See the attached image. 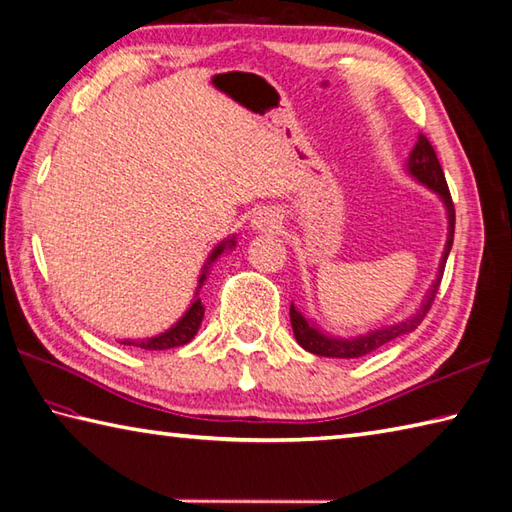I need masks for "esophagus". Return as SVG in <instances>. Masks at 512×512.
Segmentation results:
<instances>
[{"mask_svg": "<svg viewBox=\"0 0 512 512\" xmlns=\"http://www.w3.org/2000/svg\"><path fill=\"white\" fill-rule=\"evenodd\" d=\"M253 228L255 230H273V228H277V217L270 213V210H259L253 219Z\"/></svg>", "mask_w": 512, "mask_h": 512, "instance_id": "obj_1", "label": "esophagus"}]
</instances>
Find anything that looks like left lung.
Here are the masks:
<instances>
[{
  "instance_id": "8db88e82",
  "label": "left lung",
  "mask_w": 512,
  "mask_h": 512,
  "mask_svg": "<svg viewBox=\"0 0 512 512\" xmlns=\"http://www.w3.org/2000/svg\"><path fill=\"white\" fill-rule=\"evenodd\" d=\"M406 170L410 175H413L417 182H422L424 186H428L433 193H437L442 197V202L446 206V215H448V239H446V248H444V255H442V262H439V270H437V279L430 286V290L424 297L422 306L417 308L415 315H410L408 319L393 326H386V328H377L373 333H366V335H359V337H333V335H326L324 330H319L315 324H310L308 319L299 313V310L290 304V324H293V333L297 344L302 346L304 350L319 357H335V359H355V357H364L368 353H373V350L386 346L388 342H393V339L408 335L410 330H415L419 324L424 322L426 313L430 310L435 302V295L439 290V284H442V277H444V266H446V259L450 248H453V237H455V206H453V199H450V190L446 184V177H444V170L442 164H439L435 148L430 146L428 137L419 133L417 137V144L413 146L408 155V164Z\"/></svg>"
}]
</instances>
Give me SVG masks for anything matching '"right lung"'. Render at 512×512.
Listing matches in <instances>:
<instances>
[{"instance_id":"right-lung-1","label":"right lung","mask_w":512,"mask_h":512,"mask_svg":"<svg viewBox=\"0 0 512 512\" xmlns=\"http://www.w3.org/2000/svg\"><path fill=\"white\" fill-rule=\"evenodd\" d=\"M233 246H235V237H230V239H226V242L215 246V250L208 257V262L204 264L202 275H199L197 290L202 288L210 264H213L215 259L222 255L226 248H233ZM197 295L199 293H195L193 304L188 306V310H186V313L182 315V319H179L175 326H170L168 330H164V333H159L155 337H148V339H124L122 344L124 346H139V348H144V350H166V348H177V346L188 344L190 339L197 335V330H199V326H202V319H204V304H202V299H199Z\"/></svg>"}]
</instances>
